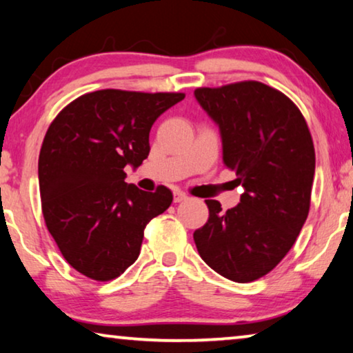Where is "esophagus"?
I'll return each mask as SVG.
<instances>
[{"label":"esophagus","mask_w":353,"mask_h":353,"mask_svg":"<svg viewBox=\"0 0 353 353\" xmlns=\"http://www.w3.org/2000/svg\"><path fill=\"white\" fill-rule=\"evenodd\" d=\"M183 200H188V194H184L181 191H175L173 192V202L175 203H180Z\"/></svg>","instance_id":"esophagus-1"}]
</instances>
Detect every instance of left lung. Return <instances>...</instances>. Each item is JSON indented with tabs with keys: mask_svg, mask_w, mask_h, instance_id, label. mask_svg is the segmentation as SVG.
I'll return each mask as SVG.
<instances>
[{
	"mask_svg": "<svg viewBox=\"0 0 353 353\" xmlns=\"http://www.w3.org/2000/svg\"><path fill=\"white\" fill-rule=\"evenodd\" d=\"M195 99L219 126L222 159L245 188L194 232L200 257L235 283L270 273L296 241L311 207L316 151L305 117L289 97L256 80L197 88Z\"/></svg>",
	"mask_w": 353,
	"mask_h": 353,
	"instance_id": "left-lung-1",
	"label": "left lung"
}]
</instances>
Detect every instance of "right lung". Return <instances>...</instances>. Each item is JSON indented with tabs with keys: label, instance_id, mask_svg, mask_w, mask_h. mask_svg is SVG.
<instances>
[{
	"label": "right lung",
	"instance_id": "1",
	"mask_svg": "<svg viewBox=\"0 0 353 353\" xmlns=\"http://www.w3.org/2000/svg\"><path fill=\"white\" fill-rule=\"evenodd\" d=\"M184 93L99 90L74 99L47 129L39 191L48 232L66 262L112 281L137 260L148 222L170 207V189L140 191L124 181L148 158L150 131Z\"/></svg>",
	"mask_w": 353,
	"mask_h": 353
}]
</instances>
